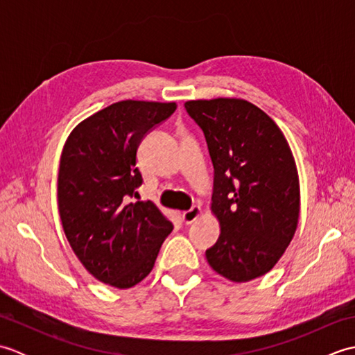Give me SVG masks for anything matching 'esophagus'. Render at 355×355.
<instances>
[{"instance_id": "34e87169", "label": "esophagus", "mask_w": 355, "mask_h": 355, "mask_svg": "<svg viewBox=\"0 0 355 355\" xmlns=\"http://www.w3.org/2000/svg\"><path fill=\"white\" fill-rule=\"evenodd\" d=\"M200 215H201V209L200 207H192L191 210H187V212L182 214V220H183L184 224H192Z\"/></svg>"}]
</instances>
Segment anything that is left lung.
Wrapping results in <instances>:
<instances>
[{
	"label": "left lung",
	"mask_w": 355,
	"mask_h": 355,
	"mask_svg": "<svg viewBox=\"0 0 355 355\" xmlns=\"http://www.w3.org/2000/svg\"><path fill=\"white\" fill-rule=\"evenodd\" d=\"M205 132L215 177L212 209L221 233L206 250L209 266L232 282H248L276 266L297 229L300 189L285 135L244 99L187 101Z\"/></svg>",
	"instance_id": "1"
}]
</instances>
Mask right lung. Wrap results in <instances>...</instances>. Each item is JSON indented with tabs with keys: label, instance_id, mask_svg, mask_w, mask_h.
Listing matches in <instances>:
<instances>
[{
	"label": "right lung",
	"instance_id": "obj_1",
	"mask_svg": "<svg viewBox=\"0 0 355 355\" xmlns=\"http://www.w3.org/2000/svg\"><path fill=\"white\" fill-rule=\"evenodd\" d=\"M175 102L122 101L82 120L67 139L58 173V207L74 254L97 281L125 290L154 267L173 225L153 201H135L143 178V137Z\"/></svg>",
	"mask_w": 355,
	"mask_h": 355
}]
</instances>
